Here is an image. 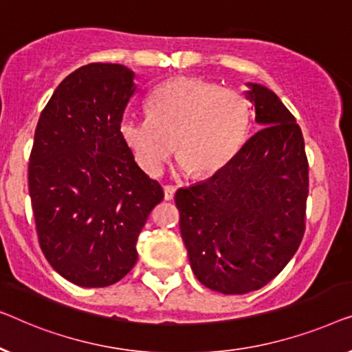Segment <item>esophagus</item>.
<instances>
[{
    "label": "esophagus",
    "instance_id": "obj_1",
    "mask_svg": "<svg viewBox=\"0 0 352 352\" xmlns=\"http://www.w3.org/2000/svg\"><path fill=\"white\" fill-rule=\"evenodd\" d=\"M174 195H175V186L166 185L164 186V199L166 201H172V199H174Z\"/></svg>",
    "mask_w": 352,
    "mask_h": 352
}]
</instances>
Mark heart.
I'll use <instances>...</instances> for the list:
<instances>
[{"mask_svg": "<svg viewBox=\"0 0 352 352\" xmlns=\"http://www.w3.org/2000/svg\"><path fill=\"white\" fill-rule=\"evenodd\" d=\"M148 118H126L120 132L140 169L157 177L172 151L192 177H210L244 140L249 105L239 92L196 78L170 79L151 92Z\"/></svg>", "mask_w": 352, "mask_h": 352, "instance_id": "heart-1", "label": "heart"}]
</instances>
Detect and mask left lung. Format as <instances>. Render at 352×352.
Listing matches in <instances>:
<instances>
[{"label":"left lung","instance_id":"8db88e82","mask_svg":"<svg viewBox=\"0 0 352 352\" xmlns=\"http://www.w3.org/2000/svg\"><path fill=\"white\" fill-rule=\"evenodd\" d=\"M247 86L260 131L223 169L175 192L192 273L225 295L273 280L305 234L309 180L303 133L273 91Z\"/></svg>","mask_w":352,"mask_h":352}]
</instances>
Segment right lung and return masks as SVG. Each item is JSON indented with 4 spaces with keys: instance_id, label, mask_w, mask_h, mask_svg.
I'll return each mask as SVG.
<instances>
[{
    "instance_id": "right-lung-1",
    "label": "right lung",
    "mask_w": 352,
    "mask_h": 352,
    "mask_svg": "<svg viewBox=\"0 0 352 352\" xmlns=\"http://www.w3.org/2000/svg\"><path fill=\"white\" fill-rule=\"evenodd\" d=\"M132 70L89 63L58 84L39 116L28 190L49 265L79 287H107L137 263V239L160 183L137 166L120 127Z\"/></svg>"
}]
</instances>
